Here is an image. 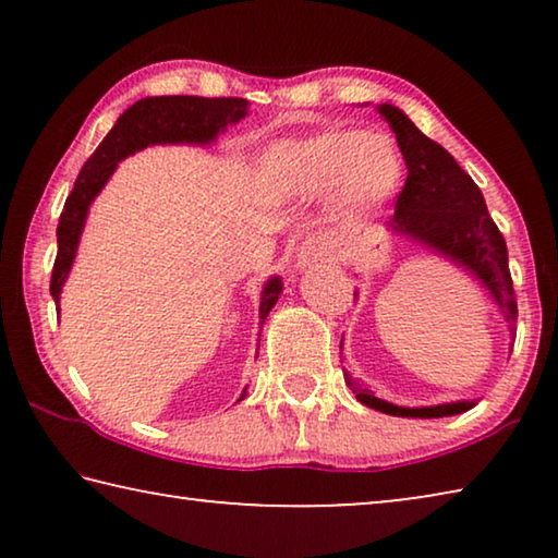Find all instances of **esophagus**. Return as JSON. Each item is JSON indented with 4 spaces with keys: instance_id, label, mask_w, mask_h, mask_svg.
<instances>
[{
    "instance_id": "34e87169",
    "label": "esophagus",
    "mask_w": 558,
    "mask_h": 558,
    "mask_svg": "<svg viewBox=\"0 0 558 558\" xmlns=\"http://www.w3.org/2000/svg\"><path fill=\"white\" fill-rule=\"evenodd\" d=\"M327 253H329V248H327L323 235H307V239L298 245V253H295L298 268L315 266V263L327 258Z\"/></svg>"
}]
</instances>
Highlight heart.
Instances as JSON below:
<instances>
[{
  "mask_svg": "<svg viewBox=\"0 0 558 558\" xmlns=\"http://www.w3.org/2000/svg\"><path fill=\"white\" fill-rule=\"evenodd\" d=\"M403 159L389 135L325 128L270 145L258 165V186L268 199L295 202L332 194L347 214H372L393 199Z\"/></svg>",
  "mask_w": 558,
  "mask_h": 558,
  "instance_id": "heart-1",
  "label": "heart"
}]
</instances>
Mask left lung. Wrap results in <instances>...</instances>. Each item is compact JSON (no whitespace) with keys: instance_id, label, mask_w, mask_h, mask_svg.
I'll list each match as a JSON object with an SVG mask.
<instances>
[{"instance_id":"left-lung-1","label":"left lung","mask_w":558,"mask_h":558,"mask_svg":"<svg viewBox=\"0 0 558 558\" xmlns=\"http://www.w3.org/2000/svg\"><path fill=\"white\" fill-rule=\"evenodd\" d=\"M376 110L396 132V143H399L405 169H409V177L396 199V214L386 226L403 239L426 245V248L440 253L442 258L458 263L460 268H465L470 276L483 282L514 337L517 298L512 276H509L507 243L493 216L487 214L480 186L456 162V157L423 135L403 110L389 106V102H381ZM509 354H512V347H509ZM344 381L359 403L389 415H401V418H442V415L465 413L475 405V401H456L405 409V405L376 399L374 391L366 389L349 372H344Z\"/></svg>"}]
</instances>
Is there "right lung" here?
<instances>
[{
	"label": "right lung",
	"instance_id": "obj_1",
	"mask_svg": "<svg viewBox=\"0 0 558 558\" xmlns=\"http://www.w3.org/2000/svg\"><path fill=\"white\" fill-rule=\"evenodd\" d=\"M248 116L245 98H199V96H155L130 106L83 165L73 192L65 199L59 219V253L51 272V298L59 302L69 278L88 209L100 189L116 172L118 162L149 145H209L221 132ZM282 290L280 278H270L260 295V327ZM245 396V389L241 399Z\"/></svg>",
	"mask_w": 558,
	"mask_h": 558
}]
</instances>
